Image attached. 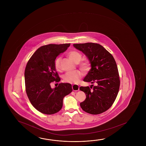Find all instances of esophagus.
<instances>
[{
	"label": "esophagus",
	"instance_id": "1",
	"mask_svg": "<svg viewBox=\"0 0 146 146\" xmlns=\"http://www.w3.org/2000/svg\"><path fill=\"white\" fill-rule=\"evenodd\" d=\"M72 88L73 91H78L79 90V86L77 84H73L72 86Z\"/></svg>",
	"mask_w": 146,
	"mask_h": 146
}]
</instances>
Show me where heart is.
Segmentation results:
<instances>
[{"label":"heart","instance_id":"b5f03b06","mask_svg":"<svg viewBox=\"0 0 146 146\" xmlns=\"http://www.w3.org/2000/svg\"><path fill=\"white\" fill-rule=\"evenodd\" d=\"M68 55L69 58L73 61L74 62L78 63L79 62L81 58V55L78 52L76 51H71L68 53ZM62 60V58L60 56H58L55 59L54 61V67L56 71H59L60 70V61ZM88 63L87 61H84L81 62L79 67L80 69L84 71H86L88 69ZM83 76L82 72L76 70L72 72H67L66 74L63 76L64 80L70 84H77L79 82L80 79Z\"/></svg>","mask_w":146,"mask_h":146}]
</instances>
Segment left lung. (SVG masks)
Listing matches in <instances>:
<instances>
[{
  "instance_id": "left-lung-1",
  "label": "left lung",
  "mask_w": 146,
  "mask_h": 146,
  "mask_svg": "<svg viewBox=\"0 0 146 146\" xmlns=\"http://www.w3.org/2000/svg\"><path fill=\"white\" fill-rule=\"evenodd\" d=\"M73 46L86 55L91 66L84 81L92 84L90 88L80 87V90L86 95V100L80 103V107L90 114L101 113L111 106L119 90L116 62L110 53L99 44H74Z\"/></svg>"
}]
</instances>
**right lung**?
Masks as SVG:
<instances>
[{
    "label": "right lung",
    "mask_w": 146,
    "mask_h": 146,
    "mask_svg": "<svg viewBox=\"0 0 146 146\" xmlns=\"http://www.w3.org/2000/svg\"><path fill=\"white\" fill-rule=\"evenodd\" d=\"M70 44H49L41 46L29 60L24 72L27 95L34 108L46 115L58 112L63 99L72 91L68 83H60L51 88V84L60 80L54 67V61L65 52Z\"/></svg>",
    "instance_id": "add662e5"
}]
</instances>
